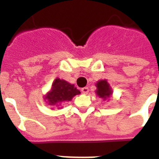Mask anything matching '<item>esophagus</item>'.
<instances>
[{"mask_svg": "<svg viewBox=\"0 0 159 159\" xmlns=\"http://www.w3.org/2000/svg\"><path fill=\"white\" fill-rule=\"evenodd\" d=\"M82 92L83 93V94H87V93L89 92V88H88V87H82Z\"/></svg>", "mask_w": 159, "mask_h": 159, "instance_id": "1", "label": "esophagus"}]
</instances>
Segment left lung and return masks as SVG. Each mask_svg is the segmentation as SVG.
Masks as SVG:
<instances>
[{"label": "left lung", "mask_w": 159, "mask_h": 159, "mask_svg": "<svg viewBox=\"0 0 159 159\" xmlns=\"http://www.w3.org/2000/svg\"><path fill=\"white\" fill-rule=\"evenodd\" d=\"M97 91L96 93L99 97L103 100L108 99L109 97L112 95V90H111L110 85L106 80H100L96 84Z\"/></svg>", "instance_id": "8db88e82"}]
</instances>
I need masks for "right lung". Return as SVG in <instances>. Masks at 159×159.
<instances>
[{"instance_id":"add662e5","label":"right lung","mask_w":159,"mask_h":159,"mask_svg":"<svg viewBox=\"0 0 159 159\" xmlns=\"http://www.w3.org/2000/svg\"><path fill=\"white\" fill-rule=\"evenodd\" d=\"M81 92L73 84L65 80L56 78L53 82L50 92H48L44 97L46 102L50 106H60L63 102H69L72 97Z\"/></svg>"}]
</instances>
